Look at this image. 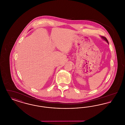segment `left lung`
<instances>
[{
    "mask_svg": "<svg viewBox=\"0 0 125 125\" xmlns=\"http://www.w3.org/2000/svg\"><path fill=\"white\" fill-rule=\"evenodd\" d=\"M101 38H102L103 40H104V41H105L107 42V43L109 44V42L108 41V40H107V39H106V37H104V36H101Z\"/></svg>",
    "mask_w": 125,
    "mask_h": 125,
    "instance_id": "8db88e82",
    "label": "left lung"
}]
</instances>
